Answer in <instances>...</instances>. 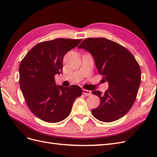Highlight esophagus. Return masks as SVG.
Wrapping results in <instances>:
<instances>
[{"mask_svg": "<svg viewBox=\"0 0 157 157\" xmlns=\"http://www.w3.org/2000/svg\"><path fill=\"white\" fill-rule=\"evenodd\" d=\"M82 93H83L86 96H90V95L92 94L91 91H90V90H85V89H83V90H82Z\"/></svg>", "mask_w": 157, "mask_h": 157, "instance_id": "obj_1", "label": "esophagus"}]
</instances>
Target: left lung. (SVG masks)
<instances>
[{
    "instance_id": "8db88e82",
    "label": "left lung",
    "mask_w": 157,
    "mask_h": 157,
    "mask_svg": "<svg viewBox=\"0 0 157 157\" xmlns=\"http://www.w3.org/2000/svg\"><path fill=\"white\" fill-rule=\"evenodd\" d=\"M92 54L99 74L109 88L103 95L92 92L100 99L92 113L98 120L111 122L124 117L134 104L141 82L140 65L124 46L105 38H88L78 46Z\"/></svg>"
}]
</instances>
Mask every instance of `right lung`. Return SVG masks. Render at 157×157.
Instances as JSON below:
<instances>
[{"mask_svg":"<svg viewBox=\"0 0 157 157\" xmlns=\"http://www.w3.org/2000/svg\"><path fill=\"white\" fill-rule=\"evenodd\" d=\"M81 41L56 39L40 42L21 61V90L30 111L40 119L50 123L65 119L75 99L82 95L79 86H57L54 78L56 74L61 73L65 54Z\"/></svg>","mask_w":157,"mask_h":157,"instance_id":"obj_1","label":"right lung"}]
</instances>
